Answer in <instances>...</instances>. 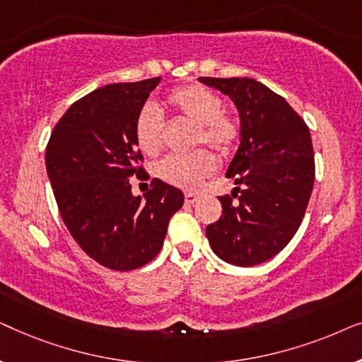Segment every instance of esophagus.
Returning <instances> with one entry per match:
<instances>
[{"instance_id": "esophagus-1", "label": "esophagus", "mask_w": 362, "mask_h": 362, "mask_svg": "<svg viewBox=\"0 0 362 362\" xmlns=\"http://www.w3.org/2000/svg\"><path fill=\"white\" fill-rule=\"evenodd\" d=\"M197 199H199V196H197L196 192H186V194H185L186 204H194Z\"/></svg>"}]
</instances>
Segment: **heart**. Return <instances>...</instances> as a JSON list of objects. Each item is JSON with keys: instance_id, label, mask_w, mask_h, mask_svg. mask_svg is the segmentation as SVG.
Returning a JSON list of instances; mask_svg holds the SVG:
<instances>
[{"instance_id": "1", "label": "heart", "mask_w": 362, "mask_h": 362, "mask_svg": "<svg viewBox=\"0 0 362 362\" xmlns=\"http://www.w3.org/2000/svg\"><path fill=\"white\" fill-rule=\"evenodd\" d=\"M168 105L177 117L197 127L196 141H202L221 155H227L239 140L240 128L224 110V103L209 88L189 83L168 95ZM136 145L145 155L155 156L163 148V122L155 105H146L135 122ZM216 170V158L207 150L186 156H168L156 168L158 176L181 189H196Z\"/></svg>"}]
</instances>
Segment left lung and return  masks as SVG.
<instances>
[{"instance_id": "1", "label": "left lung", "mask_w": 362, "mask_h": 362, "mask_svg": "<svg viewBox=\"0 0 362 362\" xmlns=\"http://www.w3.org/2000/svg\"><path fill=\"white\" fill-rule=\"evenodd\" d=\"M199 82L229 97L240 120L239 148L226 171L237 187L219 197L222 216L206 227L207 240L227 264L259 265L288 244L305 216L315 182L310 130L284 97L254 78Z\"/></svg>"}]
</instances>
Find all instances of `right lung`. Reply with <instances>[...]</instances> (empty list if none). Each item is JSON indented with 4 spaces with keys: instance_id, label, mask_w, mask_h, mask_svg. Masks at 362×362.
Returning <instances> with one entry per match:
<instances>
[{
    "instance_id": "add662e5",
    "label": "right lung",
    "mask_w": 362,
    "mask_h": 362,
    "mask_svg": "<svg viewBox=\"0 0 362 362\" xmlns=\"http://www.w3.org/2000/svg\"><path fill=\"white\" fill-rule=\"evenodd\" d=\"M161 77L110 83L72 103L54 127L46 170L59 212L74 240L107 269L146 265L165 242L185 194L161 180L133 196L130 177L145 175L135 122Z\"/></svg>"
}]
</instances>
